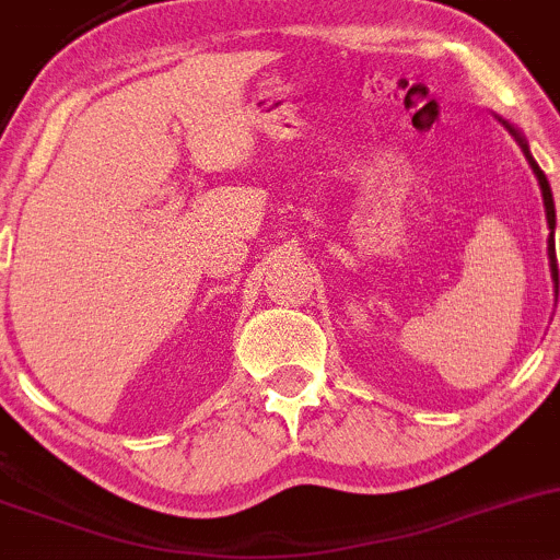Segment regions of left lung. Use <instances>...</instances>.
Segmentation results:
<instances>
[{
    "instance_id": "left-lung-1",
    "label": "left lung",
    "mask_w": 560,
    "mask_h": 560,
    "mask_svg": "<svg viewBox=\"0 0 560 560\" xmlns=\"http://www.w3.org/2000/svg\"><path fill=\"white\" fill-rule=\"evenodd\" d=\"M508 125V122H504ZM510 128V133H513L515 138H518V143H521V149H523V154H526V160H528V165H532V171H534V176H537V182H539V189H542V200H545V215H547V226H550V240H547V256H550V269H552V280H556V288H558V264H556V237H552V230H556V206H552V191H550V184H547V178H545V173H542V167L537 165V162H534V158H532V152H528V143H526V138H523L518 130L513 128V125H508Z\"/></svg>"
}]
</instances>
